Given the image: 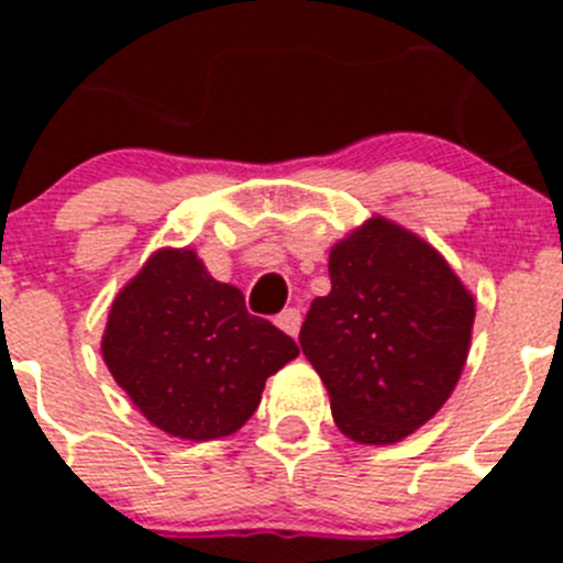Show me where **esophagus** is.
<instances>
[{
    "label": "esophagus",
    "mask_w": 563,
    "mask_h": 563,
    "mask_svg": "<svg viewBox=\"0 0 563 563\" xmlns=\"http://www.w3.org/2000/svg\"><path fill=\"white\" fill-rule=\"evenodd\" d=\"M276 324L282 327V330H285L287 335L296 338L298 335V327H301V312H298L296 307H287L285 312H278Z\"/></svg>",
    "instance_id": "obj_1"
}]
</instances>
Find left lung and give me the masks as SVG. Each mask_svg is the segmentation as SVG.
<instances>
[{"label":"left lung","instance_id":"obj_1","mask_svg":"<svg viewBox=\"0 0 563 563\" xmlns=\"http://www.w3.org/2000/svg\"><path fill=\"white\" fill-rule=\"evenodd\" d=\"M330 282L298 343L343 434L366 445L400 442L454 391L474 296L434 247L380 217L332 247Z\"/></svg>","mask_w":563,"mask_h":563}]
</instances>
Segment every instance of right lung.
<instances>
[{"instance_id":"right-lung-1","label":"right lung","mask_w":563,"mask_h":563,"mask_svg":"<svg viewBox=\"0 0 563 563\" xmlns=\"http://www.w3.org/2000/svg\"><path fill=\"white\" fill-rule=\"evenodd\" d=\"M101 352L148 422L200 442L251 420L298 343L251 316L242 290L213 282L194 251H157L112 301Z\"/></svg>"}]
</instances>
